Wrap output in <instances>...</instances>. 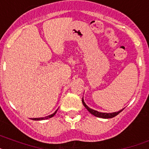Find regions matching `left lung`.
Wrapping results in <instances>:
<instances>
[{
    "label": "left lung",
    "mask_w": 149,
    "mask_h": 149,
    "mask_svg": "<svg viewBox=\"0 0 149 149\" xmlns=\"http://www.w3.org/2000/svg\"><path fill=\"white\" fill-rule=\"evenodd\" d=\"M82 104L84 105V107H86V109L88 110V111H89V113H91L92 115L95 116V117H101V118H104V119H108V118H112V117H114L115 116H117V114H119L121 111L124 109V108H123V109L120 110V111H117V112H113V113H103V112H99V111H95V110H93V109H92V108H90L89 107H88V106L86 105V104L85 103L83 98H82Z\"/></svg>",
    "instance_id": "left-lung-1"
}]
</instances>
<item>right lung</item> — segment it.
Here are the masks:
<instances>
[{
  "mask_svg": "<svg viewBox=\"0 0 149 149\" xmlns=\"http://www.w3.org/2000/svg\"><path fill=\"white\" fill-rule=\"evenodd\" d=\"M57 110L55 111V112H54V113H52V114H51V115H49V116H47V117H40V118H33L32 120H46V119H48V118H51V117H54V116L55 115V113H57Z\"/></svg>",
  "mask_w": 149,
  "mask_h": 149,
  "instance_id": "obj_1",
  "label": "right lung"
}]
</instances>
